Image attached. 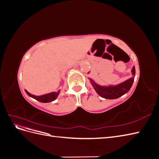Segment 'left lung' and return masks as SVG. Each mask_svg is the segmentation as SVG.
Instances as JSON below:
<instances>
[{
    "mask_svg": "<svg viewBox=\"0 0 159 159\" xmlns=\"http://www.w3.org/2000/svg\"><path fill=\"white\" fill-rule=\"evenodd\" d=\"M131 73L133 77H131V78L116 85H110L108 86H103L96 84L92 79L89 78V80L94 89L99 96L105 99H114L121 97L122 95L127 93L129 89H131L134 81V77L135 75V68H134V66L133 67Z\"/></svg>",
    "mask_w": 159,
    "mask_h": 159,
    "instance_id": "1",
    "label": "left lung"
}]
</instances>
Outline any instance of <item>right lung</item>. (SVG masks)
Segmentation results:
<instances>
[{
  "label": "right lung",
  "instance_id": "obj_1",
  "mask_svg": "<svg viewBox=\"0 0 159 159\" xmlns=\"http://www.w3.org/2000/svg\"><path fill=\"white\" fill-rule=\"evenodd\" d=\"M25 91L26 93L30 96V97L36 99L37 101H38V102H42V103H48V102H53V101H54L57 98V96H58L60 92V90H58L57 91H56H56H54V92H51L49 93H46V94L39 95V96L32 95L29 92H28L26 89H25Z\"/></svg>",
  "mask_w": 159,
  "mask_h": 159
}]
</instances>
